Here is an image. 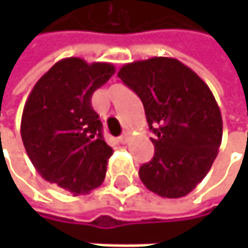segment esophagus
<instances>
[{"label": "esophagus", "instance_id": "34e87169", "mask_svg": "<svg viewBox=\"0 0 248 248\" xmlns=\"http://www.w3.org/2000/svg\"><path fill=\"white\" fill-rule=\"evenodd\" d=\"M118 140H119L121 143H127V142H129V135H127V133H124L121 138H118Z\"/></svg>", "mask_w": 248, "mask_h": 248}]
</instances>
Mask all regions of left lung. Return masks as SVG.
<instances>
[{
	"instance_id": "8db88e82",
	"label": "left lung",
	"mask_w": 248,
	"mask_h": 248,
	"mask_svg": "<svg viewBox=\"0 0 248 248\" xmlns=\"http://www.w3.org/2000/svg\"><path fill=\"white\" fill-rule=\"evenodd\" d=\"M118 77L140 97L155 133V155L140 167V181L159 197H185L205 178L221 145L223 119L213 92L172 57L127 63Z\"/></svg>"
}]
</instances>
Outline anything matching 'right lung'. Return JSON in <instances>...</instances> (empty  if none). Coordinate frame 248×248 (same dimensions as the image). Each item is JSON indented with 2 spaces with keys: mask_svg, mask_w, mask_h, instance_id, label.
<instances>
[{
  "mask_svg": "<svg viewBox=\"0 0 248 248\" xmlns=\"http://www.w3.org/2000/svg\"><path fill=\"white\" fill-rule=\"evenodd\" d=\"M113 75L110 63L67 57L40 77L25 102L21 138L31 164L73 195L102 185L113 154L92 108L94 90Z\"/></svg>",
  "mask_w": 248,
  "mask_h": 248,
  "instance_id": "1",
  "label": "right lung"
}]
</instances>
